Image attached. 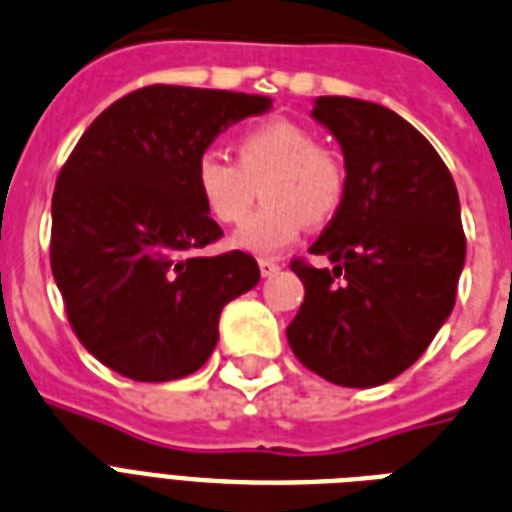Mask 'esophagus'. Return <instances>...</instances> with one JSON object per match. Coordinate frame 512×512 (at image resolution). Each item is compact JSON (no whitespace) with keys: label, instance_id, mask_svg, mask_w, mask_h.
Instances as JSON below:
<instances>
[{"label":"esophagus","instance_id":"esophagus-1","mask_svg":"<svg viewBox=\"0 0 512 512\" xmlns=\"http://www.w3.org/2000/svg\"><path fill=\"white\" fill-rule=\"evenodd\" d=\"M259 269H261V275L264 277H272L280 269V261L275 259H259Z\"/></svg>","mask_w":512,"mask_h":512}]
</instances>
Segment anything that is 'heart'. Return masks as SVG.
<instances>
[{
    "label": "heart",
    "mask_w": 512,
    "mask_h": 512,
    "mask_svg": "<svg viewBox=\"0 0 512 512\" xmlns=\"http://www.w3.org/2000/svg\"><path fill=\"white\" fill-rule=\"evenodd\" d=\"M192 176L208 213L221 224H240L261 186L267 205L232 237L235 248L253 256H275L296 243L307 224H328L347 194L342 157L320 146L307 125L285 117H267L240 130L235 162L219 149L200 152Z\"/></svg>",
    "instance_id": "1"
}]
</instances>
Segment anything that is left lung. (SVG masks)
<instances>
[{
	"mask_svg": "<svg viewBox=\"0 0 512 512\" xmlns=\"http://www.w3.org/2000/svg\"><path fill=\"white\" fill-rule=\"evenodd\" d=\"M312 117L342 146L347 194L310 248L334 269L291 261L304 301L285 334L328 382L376 387L417 363L454 310L459 194L433 144L387 106L320 95Z\"/></svg>",
	"mask_w": 512,
	"mask_h": 512,
	"instance_id": "left-lung-1",
	"label": "left lung"
}]
</instances>
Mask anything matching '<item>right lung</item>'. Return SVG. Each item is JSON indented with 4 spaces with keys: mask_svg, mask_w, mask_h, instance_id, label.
Here are the masks:
<instances>
[{
    "mask_svg": "<svg viewBox=\"0 0 512 512\" xmlns=\"http://www.w3.org/2000/svg\"><path fill=\"white\" fill-rule=\"evenodd\" d=\"M272 98L149 85L98 114L53 192L50 267L90 355L136 382L194 374L219 315L259 283L251 253L197 256L224 232L194 189V160Z\"/></svg>",
    "mask_w": 512,
    "mask_h": 512,
    "instance_id": "1",
    "label": "right lung"
}]
</instances>
